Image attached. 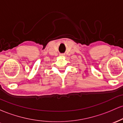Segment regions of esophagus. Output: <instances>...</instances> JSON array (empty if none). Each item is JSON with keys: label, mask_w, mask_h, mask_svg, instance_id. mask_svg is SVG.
Here are the masks:
<instances>
[{"label": "esophagus", "mask_w": 123, "mask_h": 123, "mask_svg": "<svg viewBox=\"0 0 123 123\" xmlns=\"http://www.w3.org/2000/svg\"><path fill=\"white\" fill-rule=\"evenodd\" d=\"M60 55L61 56V57H63V56L65 55V54H61Z\"/></svg>", "instance_id": "obj_1"}]
</instances>
